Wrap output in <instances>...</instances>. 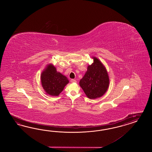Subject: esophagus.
<instances>
[{
    "instance_id": "1",
    "label": "esophagus",
    "mask_w": 152,
    "mask_h": 152,
    "mask_svg": "<svg viewBox=\"0 0 152 152\" xmlns=\"http://www.w3.org/2000/svg\"><path fill=\"white\" fill-rule=\"evenodd\" d=\"M71 82L72 83H76V81L74 79H72V80H71Z\"/></svg>"
}]
</instances>
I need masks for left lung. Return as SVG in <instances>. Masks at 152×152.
Masks as SVG:
<instances>
[{"label": "left lung", "instance_id": "8db88e82", "mask_svg": "<svg viewBox=\"0 0 152 152\" xmlns=\"http://www.w3.org/2000/svg\"><path fill=\"white\" fill-rule=\"evenodd\" d=\"M92 58L94 62L88 66L87 71L79 84L88 98L96 99L107 91L110 80L105 66L96 57Z\"/></svg>", "mask_w": 152, "mask_h": 152}]
</instances>
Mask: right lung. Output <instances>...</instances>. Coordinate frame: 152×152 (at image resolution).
I'll return each instance as SVG.
<instances>
[{
	"label": "right lung",
	"mask_w": 152,
	"mask_h": 152,
	"mask_svg": "<svg viewBox=\"0 0 152 152\" xmlns=\"http://www.w3.org/2000/svg\"><path fill=\"white\" fill-rule=\"evenodd\" d=\"M42 86L46 94L57 96L63 91L69 81L66 76L57 71L52 64H48L41 75Z\"/></svg>",
	"instance_id": "obj_1"
}]
</instances>
